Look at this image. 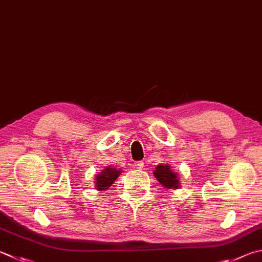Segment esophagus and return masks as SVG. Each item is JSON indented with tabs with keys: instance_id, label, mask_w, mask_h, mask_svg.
<instances>
[{
	"instance_id": "1",
	"label": "esophagus",
	"mask_w": 262,
	"mask_h": 262,
	"mask_svg": "<svg viewBox=\"0 0 262 262\" xmlns=\"http://www.w3.org/2000/svg\"><path fill=\"white\" fill-rule=\"evenodd\" d=\"M134 166H135V168H137V169H142L144 167V163H143V161H137V163L134 164Z\"/></svg>"
}]
</instances>
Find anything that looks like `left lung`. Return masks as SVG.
I'll return each instance as SVG.
<instances>
[{"label":"left lung","mask_w":262,"mask_h":262,"mask_svg":"<svg viewBox=\"0 0 262 262\" xmlns=\"http://www.w3.org/2000/svg\"><path fill=\"white\" fill-rule=\"evenodd\" d=\"M155 178L166 189H179L181 187L180 178L168 164H160L154 170Z\"/></svg>","instance_id":"left-lung-1"}]
</instances>
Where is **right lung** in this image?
<instances>
[{"label": "right lung", "instance_id": "add662e5", "mask_svg": "<svg viewBox=\"0 0 262 262\" xmlns=\"http://www.w3.org/2000/svg\"><path fill=\"white\" fill-rule=\"evenodd\" d=\"M121 173H122L121 169H117L116 167L107 166V167L101 170V172L95 177V189H96L97 191H104V190H107Z\"/></svg>", "mask_w": 262, "mask_h": 262}]
</instances>
